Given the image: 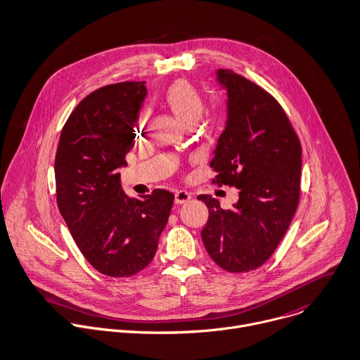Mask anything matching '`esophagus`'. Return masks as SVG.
I'll return each mask as SVG.
<instances>
[{
	"instance_id": "1",
	"label": "esophagus",
	"mask_w": 360,
	"mask_h": 360,
	"mask_svg": "<svg viewBox=\"0 0 360 360\" xmlns=\"http://www.w3.org/2000/svg\"><path fill=\"white\" fill-rule=\"evenodd\" d=\"M190 198H191V194L187 193V191H184V190L176 191V194H174V202H176L177 205H181V204L190 201Z\"/></svg>"
}]
</instances>
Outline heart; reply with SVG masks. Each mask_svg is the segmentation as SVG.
<instances>
[{
    "label": "heart",
    "mask_w": 360,
    "mask_h": 360,
    "mask_svg": "<svg viewBox=\"0 0 360 360\" xmlns=\"http://www.w3.org/2000/svg\"><path fill=\"white\" fill-rule=\"evenodd\" d=\"M162 102L186 127L194 126L205 110V103L198 89L184 79L170 84L162 95Z\"/></svg>",
    "instance_id": "obj_1"
}]
</instances>
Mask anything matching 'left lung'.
Wrapping results in <instances>:
<instances>
[{
    "label": "left lung",
    "mask_w": 360,
    "mask_h": 360,
    "mask_svg": "<svg viewBox=\"0 0 360 360\" xmlns=\"http://www.w3.org/2000/svg\"><path fill=\"white\" fill-rule=\"evenodd\" d=\"M227 89L229 120L210 167L212 184L237 187L234 208L198 195L208 208L201 238L212 261L229 272L259 268L276 250L300 202L301 141L278 101L230 69H219Z\"/></svg>",
    "instance_id": "obj_1"
}]
</instances>
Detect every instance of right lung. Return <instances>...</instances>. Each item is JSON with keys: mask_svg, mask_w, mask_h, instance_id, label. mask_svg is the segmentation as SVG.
<instances>
[{"mask_svg": "<svg viewBox=\"0 0 360 360\" xmlns=\"http://www.w3.org/2000/svg\"><path fill=\"white\" fill-rule=\"evenodd\" d=\"M145 84H112L82 99L62 127L55 156L60 215L86 261L115 278L152 262L174 201L162 188L141 198L122 191L117 169L134 145Z\"/></svg>", "mask_w": 360, "mask_h": 360, "instance_id": "right-lung-1", "label": "right lung"}]
</instances>
